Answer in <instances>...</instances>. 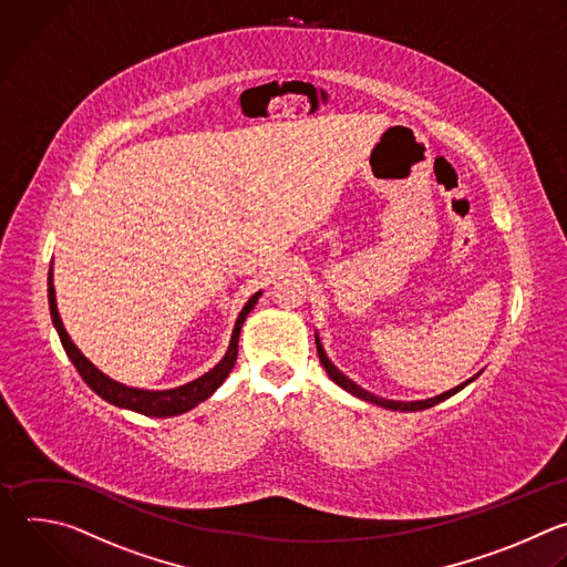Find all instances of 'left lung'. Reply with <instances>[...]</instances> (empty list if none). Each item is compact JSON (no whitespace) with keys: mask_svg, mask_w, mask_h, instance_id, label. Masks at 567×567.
<instances>
[{"mask_svg":"<svg viewBox=\"0 0 567 567\" xmlns=\"http://www.w3.org/2000/svg\"><path fill=\"white\" fill-rule=\"evenodd\" d=\"M315 344H317L319 362L323 364V369H326L328 378H330L334 384H339V386H342L344 391H349L351 395H355V398H360V400H367V402H371V404H378V406H384V409H391V411H422V409H429V406H433V404H437V402H442V400H446V398H451V395H456V393H458V391H463L470 382H474V378H478V375H474V378H470L467 382L458 384L456 389L444 391V393H440V395H435V398H429V400H415V402H395V400H384V398H378V395H373V393L364 391L362 386H358L353 380H349L342 371H339V369H337V367L326 358V351H323V347H321V342H319V337H317V334H315Z\"/></svg>","mask_w":567,"mask_h":567,"instance_id":"obj_1","label":"left lung"}]
</instances>
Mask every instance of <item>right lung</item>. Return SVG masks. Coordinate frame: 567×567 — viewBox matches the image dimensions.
Returning a JSON list of instances; mask_svg holds the SVG:
<instances>
[{
	"label": "right lung",
	"instance_id": "obj_1",
	"mask_svg": "<svg viewBox=\"0 0 567 567\" xmlns=\"http://www.w3.org/2000/svg\"><path fill=\"white\" fill-rule=\"evenodd\" d=\"M53 270V268H51ZM49 270V308H51V319H53V326L60 334V342L69 355V360L73 362V367L78 369L80 378L86 382L89 389H93L102 400H106L109 404H116L121 409H130V411H136V413H143V415H150V417H172V415H181L189 409H194L198 402L207 400L223 382L225 378L230 375V371L235 369V362H237V353H239V334H241V326L246 321V317L250 315V310L255 308V303L259 301L261 297V290L255 292L248 303L244 306V310L239 312L237 317V323H235V330H233V337H230V347L228 351H225L223 360L209 369L205 375L183 384V386H176V389H167V391H147V389H134V386H125L116 380L106 378L102 371H97L82 353L80 349L71 342L69 332L64 330V323L60 319V312H58V303H55V288H53V272Z\"/></svg>",
	"mask_w": 567,
	"mask_h": 567
}]
</instances>
